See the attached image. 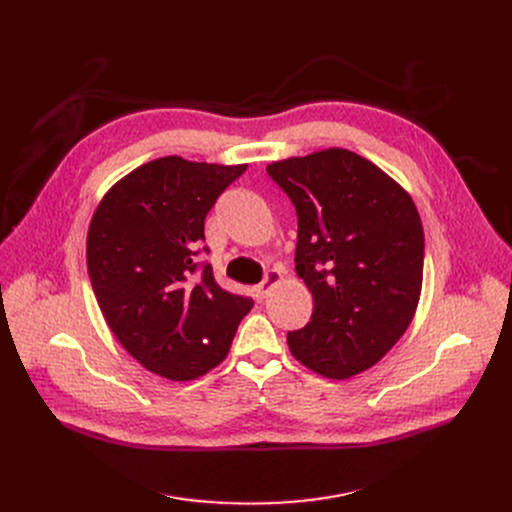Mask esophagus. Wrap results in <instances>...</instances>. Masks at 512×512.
<instances>
[{"label": "esophagus", "instance_id": "34e87169", "mask_svg": "<svg viewBox=\"0 0 512 512\" xmlns=\"http://www.w3.org/2000/svg\"><path fill=\"white\" fill-rule=\"evenodd\" d=\"M280 282H282V274H280L278 270H270V272H267V274H265V278H263V282L257 286L259 297H261V299H265L267 294L272 292V288H274V286H278Z\"/></svg>", "mask_w": 512, "mask_h": 512}]
</instances>
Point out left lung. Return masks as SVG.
Instances as JSON below:
<instances>
[{
    "label": "left lung",
    "mask_w": 512,
    "mask_h": 512,
    "mask_svg": "<svg viewBox=\"0 0 512 512\" xmlns=\"http://www.w3.org/2000/svg\"><path fill=\"white\" fill-rule=\"evenodd\" d=\"M299 218L297 274L311 321L288 334L292 357L330 380L378 363L415 317L423 226L411 195L373 161L340 147L265 168Z\"/></svg>",
    "instance_id": "obj_1"
}]
</instances>
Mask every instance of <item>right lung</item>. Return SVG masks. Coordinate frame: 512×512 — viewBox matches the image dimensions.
Segmentation results:
<instances>
[{"instance_id":"obj_1","label":"right lung","mask_w":512,"mask_h":512,"mask_svg":"<svg viewBox=\"0 0 512 512\" xmlns=\"http://www.w3.org/2000/svg\"><path fill=\"white\" fill-rule=\"evenodd\" d=\"M245 170L159 157L120 178L93 213L87 267L99 309L161 378L188 382L220 365L253 307L215 282L209 263L199 274L195 263L209 209Z\"/></svg>"}]
</instances>
